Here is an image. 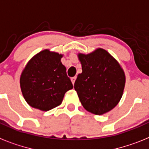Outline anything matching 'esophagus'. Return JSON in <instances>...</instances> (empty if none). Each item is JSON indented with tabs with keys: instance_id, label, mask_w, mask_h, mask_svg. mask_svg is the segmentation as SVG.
I'll return each mask as SVG.
<instances>
[{
	"instance_id": "esophagus-1",
	"label": "esophagus",
	"mask_w": 149,
	"mask_h": 149,
	"mask_svg": "<svg viewBox=\"0 0 149 149\" xmlns=\"http://www.w3.org/2000/svg\"><path fill=\"white\" fill-rule=\"evenodd\" d=\"M76 77H72V79H71V82H72V83L73 85H74V83H75V81H76Z\"/></svg>"
}]
</instances>
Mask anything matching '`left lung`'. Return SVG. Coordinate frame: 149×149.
Returning <instances> with one entry per match:
<instances>
[{"label":"left lung","instance_id":"1","mask_svg":"<svg viewBox=\"0 0 149 149\" xmlns=\"http://www.w3.org/2000/svg\"><path fill=\"white\" fill-rule=\"evenodd\" d=\"M82 73L74 88L83 107L88 112L102 115L120 101L126 82L124 71L114 57L103 48L92 53L78 54Z\"/></svg>","mask_w":149,"mask_h":149}]
</instances>
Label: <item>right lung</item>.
<instances>
[{
  "mask_svg": "<svg viewBox=\"0 0 149 149\" xmlns=\"http://www.w3.org/2000/svg\"><path fill=\"white\" fill-rule=\"evenodd\" d=\"M63 54L43 50L32 57L20 76V88L31 107L47 111L59 106L65 93L73 88L61 63Z\"/></svg>",
  "mask_w": 149,
  "mask_h": 149,
  "instance_id": "1",
  "label": "right lung"
}]
</instances>
